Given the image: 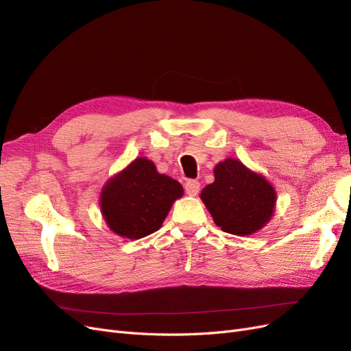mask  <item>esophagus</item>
I'll use <instances>...</instances> for the list:
<instances>
[{
    "label": "esophagus",
    "mask_w": 351,
    "mask_h": 351,
    "mask_svg": "<svg viewBox=\"0 0 351 351\" xmlns=\"http://www.w3.org/2000/svg\"><path fill=\"white\" fill-rule=\"evenodd\" d=\"M184 190L189 196H196L200 190V183L197 180H189L184 184Z\"/></svg>",
    "instance_id": "obj_1"
}]
</instances>
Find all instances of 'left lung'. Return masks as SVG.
Wrapping results in <instances>:
<instances>
[{
	"label": "left lung",
	"mask_w": 351,
	"mask_h": 351,
	"mask_svg": "<svg viewBox=\"0 0 351 351\" xmlns=\"http://www.w3.org/2000/svg\"><path fill=\"white\" fill-rule=\"evenodd\" d=\"M214 176L215 182L202 190L200 199L222 231L250 236L271 219L277 193L263 176L234 158L217 164Z\"/></svg>",
	"instance_id": "obj_1"
}]
</instances>
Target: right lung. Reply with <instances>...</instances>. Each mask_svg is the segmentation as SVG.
Masks as SVG:
<instances>
[{
    "instance_id": "add662e5",
    "label": "right lung",
    "mask_w": 351,
    "mask_h": 351,
    "mask_svg": "<svg viewBox=\"0 0 351 351\" xmlns=\"http://www.w3.org/2000/svg\"><path fill=\"white\" fill-rule=\"evenodd\" d=\"M183 196L177 180L159 174L152 161L136 158L104 186L101 212L111 231L137 240L161 228L174 202Z\"/></svg>"
}]
</instances>
